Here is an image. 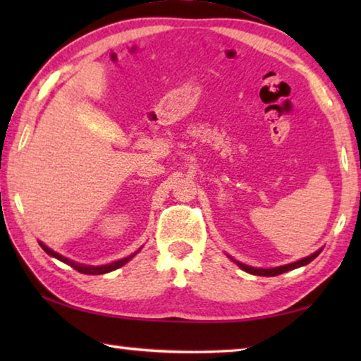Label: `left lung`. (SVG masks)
Returning <instances> with one entry per match:
<instances>
[{
  "label": "left lung",
  "mask_w": 361,
  "mask_h": 361,
  "mask_svg": "<svg viewBox=\"0 0 361 361\" xmlns=\"http://www.w3.org/2000/svg\"><path fill=\"white\" fill-rule=\"evenodd\" d=\"M322 250H319V252H315L314 255L307 256V258H302L301 261H296V262H291V264H286V266H280V267H274V269H256V267H250V266H245L242 264V262H237L243 271L248 272V274H253V276H262V277H274V276H279V274H283V272H288V271H293V269H298L301 266H305L309 264L310 261L315 259L317 256L320 255Z\"/></svg>",
  "instance_id": "1"
}]
</instances>
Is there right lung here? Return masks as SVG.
I'll use <instances>...</instances> for the list:
<instances>
[{"label": "right lung", "mask_w": 361, "mask_h": 361, "mask_svg": "<svg viewBox=\"0 0 361 361\" xmlns=\"http://www.w3.org/2000/svg\"><path fill=\"white\" fill-rule=\"evenodd\" d=\"M39 245L42 247V250H44V252H46L47 255L54 256V258H57V259H60L62 262H66V264H68V266L75 267L78 272H81V274H87V276H100V274L111 272V271H114V269H118V267H121V266H124L126 262L129 261L133 255H135V253H133V255H130V256H127V258H124V259L114 261V262H111V264H106V266H82V264H76V262L70 261L68 258H65V256H62V255H59V253H56V252H52L51 248H47L46 245H42V243H39Z\"/></svg>", "instance_id": "obj_1"}]
</instances>
